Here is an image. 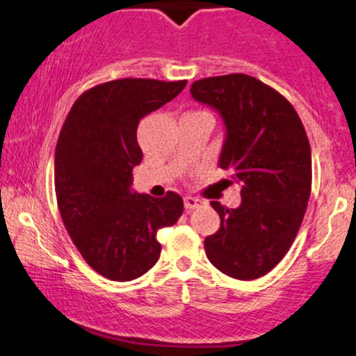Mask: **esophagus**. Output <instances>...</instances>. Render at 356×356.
Returning <instances> with one entry per match:
<instances>
[{
  "label": "esophagus",
  "mask_w": 356,
  "mask_h": 356,
  "mask_svg": "<svg viewBox=\"0 0 356 356\" xmlns=\"http://www.w3.org/2000/svg\"><path fill=\"white\" fill-rule=\"evenodd\" d=\"M202 204H204V200L197 199V197H186V199H184V205H186L187 211H194V209L200 207Z\"/></svg>",
  "instance_id": "34e87169"
}]
</instances>
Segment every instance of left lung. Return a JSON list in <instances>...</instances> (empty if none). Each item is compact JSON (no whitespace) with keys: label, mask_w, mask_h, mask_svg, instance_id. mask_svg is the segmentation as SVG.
I'll return each mask as SVG.
<instances>
[{"label":"left lung","mask_w":356,"mask_h":356,"mask_svg":"<svg viewBox=\"0 0 356 356\" xmlns=\"http://www.w3.org/2000/svg\"><path fill=\"white\" fill-rule=\"evenodd\" d=\"M191 94L224 119L219 165L242 186L237 209L211 202L220 229L205 238V254L225 275L254 280L284 259L305 216L312 192L305 127L280 92L252 76L199 79Z\"/></svg>","instance_id":"8db88e82"}]
</instances>
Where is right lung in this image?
Masks as SVG:
<instances>
[{
	"mask_svg": "<svg viewBox=\"0 0 356 356\" xmlns=\"http://www.w3.org/2000/svg\"><path fill=\"white\" fill-rule=\"evenodd\" d=\"M187 81L126 78L88 89L59 132L54 189L59 213L83 259L102 277L129 282L159 260L161 227L184 212L182 197L156 199L131 191L143 161L139 121L172 101Z\"/></svg>",
	"mask_w": 356,
	"mask_h": 356,
	"instance_id": "1",
	"label": "right lung"
}]
</instances>
